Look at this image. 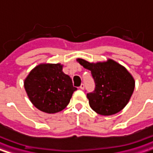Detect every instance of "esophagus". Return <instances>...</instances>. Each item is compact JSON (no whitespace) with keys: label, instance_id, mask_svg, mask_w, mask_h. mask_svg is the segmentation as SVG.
<instances>
[{"label":"esophagus","instance_id":"1","mask_svg":"<svg viewBox=\"0 0 153 153\" xmlns=\"http://www.w3.org/2000/svg\"><path fill=\"white\" fill-rule=\"evenodd\" d=\"M79 88L81 89V90H84V88H85V85H84V84L82 83L81 85V86H80V87H79Z\"/></svg>","mask_w":153,"mask_h":153}]
</instances>
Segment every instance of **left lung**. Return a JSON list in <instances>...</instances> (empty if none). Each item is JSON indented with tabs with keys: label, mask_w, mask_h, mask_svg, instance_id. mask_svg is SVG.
I'll return each mask as SVG.
<instances>
[{
	"label": "left lung",
	"mask_w": 153,
	"mask_h": 153,
	"mask_svg": "<svg viewBox=\"0 0 153 153\" xmlns=\"http://www.w3.org/2000/svg\"><path fill=\"white\" fill-rule=\"evenodd\" d=\"M77 62L91 71L95 82L94 91L86 95L94 111L109 116L126 107L135 88V80L126 67L111 59L95 63L77 59Z\"/></svg>",
	"instance_id": "8db88e82"
}]
</instances>
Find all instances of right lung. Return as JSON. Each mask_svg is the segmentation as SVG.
Here are the masks:
<instances>
[{
  "label": "right lung",
  "instance_id": "obj_1",
  "mask_svg": "<svg viewBox=\"0 0 153 153\" xmlns=\"http://www.w3.org/2000/svg\"><path fill=\"white\" fill-rule=\"evenodd\" d=\"M24 86L34 106L48 114L64 109L77 90L69 75L63 73L61 63L37 65L27 74Z\"/></svg>",
  "mask_w": 153,
  "mask_h": 153
}]
</instances>
